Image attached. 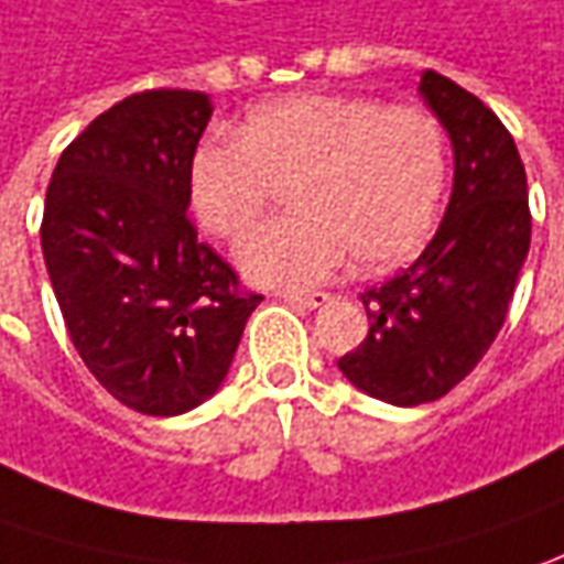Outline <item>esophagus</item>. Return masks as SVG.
I'll list each match as a JSON object with an SVG mask.
<instances>
[{"label": "esophagus", "instance_id": "1", "mask_svg": "<svg viewBox=\"0 0 564 564\" xmlns=\"http://www.w3.org/2000/svg\"><path fill=\"white\" fill-rule=\"evenodd\" d=\"M286 302H296V305H305V308H317V305H324V302H330V293H324V290H308V293H281Z\"/></svg>", "mask_w": 564, "mask_h": 564}]
</instances>
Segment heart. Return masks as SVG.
Segmentation results:
<instances>
[{
    "instance_id": "obj_1",
    "label": "heart",
    "mask_w": 564,
    "mask_h": 564,
    "mask_svg": "<svg viewBox=\"0 0 564 564\" xmlns=\"http://www.w3.org/2000/svg\"><path fill=\"white\" fill-rule=\"evenodd\" d=\"M447 182L442 122L413 105L305 91L252 110L237 141H206L191 160V206L203 228L237 240L293 185L296 216L240 243L252 281L305 286L351 252L361 271L408 262L435 228Z\"/></svg>"
}]
</instances>
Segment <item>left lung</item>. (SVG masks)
<instances>
[{"mask_svg": "<svg viewBox=\"0 0 564 564\" xmlns=\"http://www.w3.org/2000/svg\"><path fill=\"white\" fill-rule=\"evenodd\" d=\"M420 95L454 144V194L413 265L361 293L370 333L339 370L398 408L438 401L491 348L531 247L522 156L473 91L426 70Z\"/></svg>", "mask_w": 564, "mask_h": 564, "instance_id": "left-lung-1", "label": "left lung"}]
</instances>
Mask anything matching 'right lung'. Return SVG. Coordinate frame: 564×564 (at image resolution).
I'll return each instance as SVG.
<instances>
[{
  "instance_id": "obj_1",
  "label": "right lung",
  "mask_w": 564,
  "mask_h": 564,
  "mask_svg": "<svg viewBox=\"0 0 564 564\" xmlns=\"http://www.w3.org/2000/svg\"><path fill=\"white\" fill-rule=\"evenodd\" d=\"M209 117L203 91L129 95L64 148L45 194L42 256L73 346L107 392L148 416L216 394L262 302L187 218Z\"/></svg>"
}]
</instances>
